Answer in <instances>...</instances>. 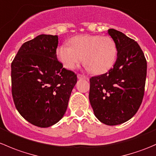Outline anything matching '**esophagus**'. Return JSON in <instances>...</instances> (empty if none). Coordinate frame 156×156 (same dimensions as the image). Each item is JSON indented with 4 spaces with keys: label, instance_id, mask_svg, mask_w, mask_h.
I'll return each mask as SVG.
<instances>
[{
    "label": "esophagus",
    "instance_id": "esophagus-1",
    "mask_svg": "<svg viewBox=\"0 0 156 156\" xmlns=\"http://www.w3.org/2000/svg\"><path fill=\"white\" fill-rule=\"evenodd\" d=\"M77 77H78V79H87V78L85 76V75H81V74H78Z\"/></svg>",
    "mask_w": 156,
    "mask_h": 156
}]
</instances>
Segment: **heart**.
<instances>
[{
	"instance_id": "1",
	"label": "heart",
	"mask_w": 156,
	"mask_h": 156,
	"mask_svg": "<svg viewBox=\"0 0 156 156\" xmlns=\"http://www.w3.org/2000/svg\"><path fill=\"white\" fill-rule=\"evenodd\" d=\"M70 44L61 45L57 50L58 59L69 69L76 68L84 57L87 70L100 75L109 70L116 60L117 47L108 36L82 34L71 38Z\"/></svg>"
}]
</instances>
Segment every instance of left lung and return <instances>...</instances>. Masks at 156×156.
Instances as JSON below:
<instances>
[{
    "instance_id": "8db88e82",
    "label": "left lung",
    "mask_w": 156,
    "mask_h": 156,
    "mask_svg": "<svg viewBox=\"0 0 156 156\" xmlns=\"http://www.w3.org/2000/svg\"><path fill=\"white\" fill-rule=\"evenodd\" d=\"M108 33L115 42L117 59L108 72L90 79L89 100L99 121L117 125L130 120L142 103L147 64L134 40L115 29Z\"/></svg>"
}]
</instances>
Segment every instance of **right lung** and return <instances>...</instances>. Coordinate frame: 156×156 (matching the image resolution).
Wrapping results in <instances>:
<instances>
[{
	"mask_svg": "<svg viewBox=\"0 0 156 156\" xmlns=\"http://www.w3.org/2000/svg\"><path fill=\"white\" fill-rule=\"evenodd\" d=\"M57 46V35L40 34L22 45L11 64L16 108L40 127L52 126L63 117L77 83V75L58 61Z\"/></svg>",
	"mask_w": 156,
	"mask_h": 156,
	"instance_id": "1",
	"label": "right lung"
}]
</instances>
